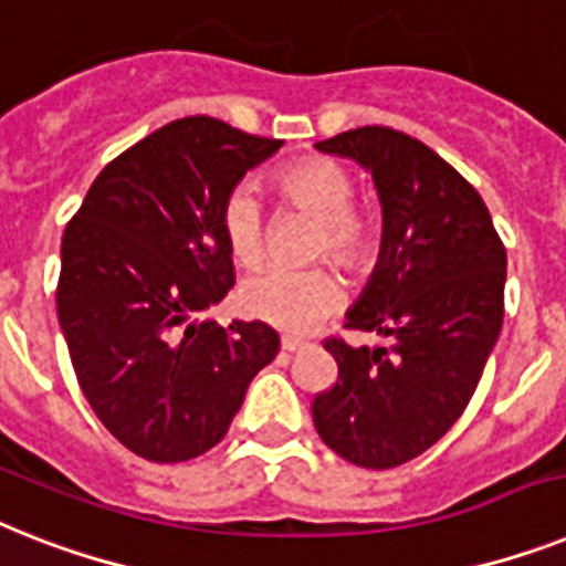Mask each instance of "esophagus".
I'll use <instances>...</instances> for the list:
<instances>
[{
  "label": "esophagus",
  "mask_w": 566,
  "mask_h": 566,
  "mask_svg": "<svg viewBox=\"0 0 566 566\" xmlns=\"http://www.w3.org/2000/svg\"><path fill=\"white\" fill-rule=\"evenodd\" d=\"M280 347L286 349V353H297V349L306 347V340L294 338V335H283V338H280Z\"/></svg>",
  "instance_id": "obj_1"
}]
</instances>
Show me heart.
Wrapping results in <instances>:
<instances>
[{
    "label": "heart",
    "instance_id": "obj_1",
    "mask_svg": "<svg viewBox=\"0 0 566 566\" xmlns=\"http://www.w3.org/2000/svg\"><path fill=\"white\" fill-rule=\"evenodd\" d=\"M280 202L310 213L321 222L312 254L333 260L344 272H367L385 245V217L373 202H356L353 172L338 158L310 156L280 167L272 176ZM222 233L237 263L256 265L265 254V213L256 193L245 185L233 188L222 205ZM242 310L256 321L310 333L340 303L333 274L315 269L269 265L251 274L240 292Z\"/></svg>",
    "mask_w": 566,
    "mask_h": 566
}]
</instances>
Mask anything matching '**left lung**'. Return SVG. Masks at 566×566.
<instances>
[{"label": "left lung", "instance_id": "left-lung-1", "mask_svg": "<svg viewBox=\"0 0 566 566\" xmlns=\"http://www.w3.org/2000/svg\"><path fill=\"white\" fill-rule=\"evenodd\" d=\"M373 170L385 245L347 329L385 347L326 338L338 364L312 399L317 437L361 469H396L442 440L469 408L503 326L506 249L480 193L431 147L358 126L315 144Z\"/></svg>", "mask_w": 566, "mask_h": 566}]
</instances>
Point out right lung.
I'll return each instance as SVG.
<instances>
[{
	"label": "right lung",
	"mask_w": 566,
	"mask_h": 566,
	"mask_svg": "<svg viewBox=\"0 0 566 566\" xmlns=\"http://www.w3.org/2000/svg\"><path fill=\"white\" fill-rule=\"evenodd\" d=\"M283 147L208 115L172 120L101 170L63 233L57 317L106 431L185 462L231 428L280 338L263 321H196L233 286L222 205Z\"/></svg>",
	"instance_id": "obj_1"
}]
</instances>
